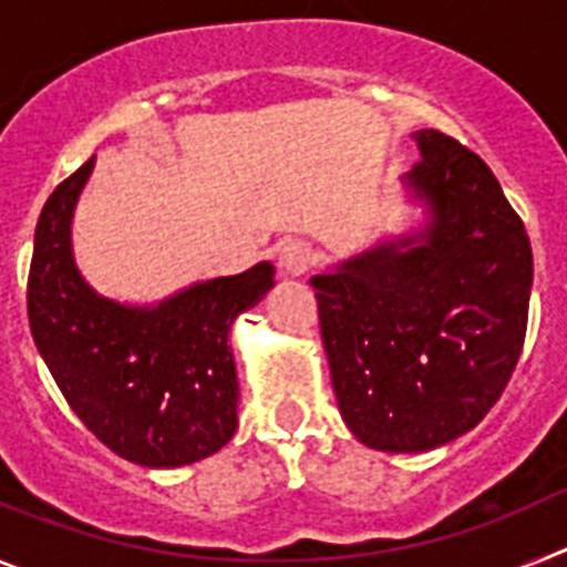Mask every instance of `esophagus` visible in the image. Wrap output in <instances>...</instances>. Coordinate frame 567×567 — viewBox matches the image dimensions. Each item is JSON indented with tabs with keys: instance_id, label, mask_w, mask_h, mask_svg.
I'll list each match as a JSON object with an SVG mask.
<instances>
[{
	"instance_id": "esophagus-1",
	"label": "esophagus",
	"mask_w": 567,
	"mask_h": 567,
	"mask_svg": "<svg viewBox=\"0 0 567 567\" xmlns=\"http://www.w3.org/2000/svg\"><path fill=\"white\" fill-rule=\"evenodd\" d=\"M312 264V247H309L307 240H284L278 249V267L280 272L287 275H303Z\"/></svg>"
}]
</instances>
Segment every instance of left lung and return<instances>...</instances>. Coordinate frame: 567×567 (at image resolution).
<instances>
[{
  "label": "left lung",
  "mask_w": 567,
  "mask_h": 567,
  "mask_svg": "<svg viewBox=\"0 0 567 567\" xmlns=\"http://www.w3.org/2000/svg\"><path fill=\"white\" fill-rule=\"evenodd\" d=\"M403 175L417 233L315 275L338 409L369 449L429 452L471 432L523 352L534 258L525 224L477 153L414 133Z\"/></svg>",
  "instance_id": "1"
}]
</instances>
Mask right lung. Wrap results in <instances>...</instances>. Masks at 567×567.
<instances>
[{
  "mask_svg": "<svg viewBox=\"0 0 567 567\" xmlns=\"http://www.w3.org/2000/svg\"><path fill=\"white\" fill-rule=\"evenodd\" d=\"M96 155L42 207L28 275L37 349L76 417L110 452L144 468L198 463L238 429L229 329L272 289L260 260L229 278L198 280L155 307L102 298L73 260L70 224Z\"/></svg>",
  "mask_w": 567,
  "mask_h": 567,
  "instance_id": "add662e5",
  "label": "right lung"
}]
</instances>
